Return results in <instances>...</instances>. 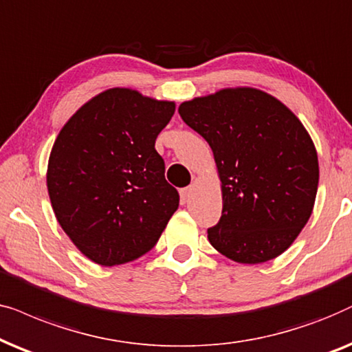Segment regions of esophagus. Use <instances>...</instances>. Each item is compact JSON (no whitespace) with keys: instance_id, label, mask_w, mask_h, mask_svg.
Masks as SVG:
<instances>
[{"instance_id":"esophagus-1","label":"esophagus","mask_w":352,"mask_h":352,"mask_svg":"<svg viewBox=\"0 0 352 352\" xmlns=\"http://www.w3.org/2000/svg\"><path fill=\"white\" fill-rule=\"evenodd\" d=\"M193 190H195L193 185H190V186H186V188L180 190V196H182V201H184V203H186V201L191 198V195H193Z\"/></svg>"}]
</instances>
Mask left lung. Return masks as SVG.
Listing matches in <instances>:
<instances>
[{"mask_svg":"<svg viewBox=\"0 0 352 352\" xmlns=\"http://www.w3.org/2000/svg\"><path fill=\"white\" fill-rule=\"evenodd\" d=\"M179 114L209 143L222 182L210 245L240 264L287 251L311 217L318 185L316 146L298 117L250 87L185 101Z\"/></svg>","mask_w":352,"mask_h":352,"instance_id":"left-lung-1","label":"left lung"}]
</instances>
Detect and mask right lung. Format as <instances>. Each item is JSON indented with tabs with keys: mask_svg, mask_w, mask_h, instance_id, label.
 I'll return each instance as SVG.
<instances>
[{
	"mask_svg": "<svg viewBox=\"0 0 352 352\" xmlns=\"http://www.w3.org/2000/svg\"><path fill=\"white\" fill-rule=\"evenodd\" d=\"M173 112L172 101L111 88L60 129L46 173L51 206L74 245L96 264L146 254L179 208L154 148Z\"/></svg>",
	"mask_w": 352,
	"mask_h": 352,
	"instance_id": "add662e5",
	"label": "right lung"
}]
</instances>
